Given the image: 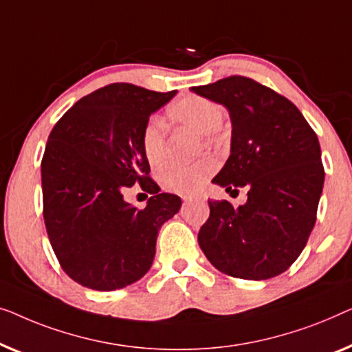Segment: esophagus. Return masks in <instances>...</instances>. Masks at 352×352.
Wrapping results in <instances>:
<instances>
[{
	"instance_id": "1",
	"label": "esophagus",
	"mask_w": 352,
	"mask_h": 352,
	"mask_svg": "<svg viewBox=\"0 0 352 352\" xmlns=\"http://www.w3.org/2000/svg\"><path fill=\"white\" fill-rule=\"evenodd\" d=\"M182 199H183V202H185V204H186V202H190V201L192 199V197H191V196H182Z\"/></svg>"
}]
</instances>
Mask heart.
<instances>
[{"mask_svg": "<svg viewBox=\"0 0 352 352\" xmlns=\"http://www.w3.org/2000/svg\"><path fill=\"white\" fill-rule=\"evenodd\" d=\"M167 115L177 124L195 129L202 133L207 146H214L220 142V124L223 122L225 113L219 103L202 96H185L178 98L167 108ZM142 150L148 162L153 166L161 164L166 157V127L160 118H151L142 132ZM217 169L215 161L210 156L190 164L169 162L162 166L157 180L167 191L190 195L199 190L207 178Z\"/></svg>", "mask_w": 352, "mask_h": 352, "instance_id": "b5f03b06", "label": "heart"}]
</instances>
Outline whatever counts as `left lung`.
Masks as SVG:
<instances>
[{
  "label": "left lung",
  "mask_w": 352,
  "mask_h": 352,
  "mask_svg": "<svg viewBox=\"0 0 352 352\" xmlns=\"http://www.w3.org/2000/svg\"><path fill=\"white\" fill-rule=\"evenodd\" d=\"M192 92L228 108L231 155L214 180L247 188V202L209 201L197 241L217 270L263 280L284 273L303 252L316 223L324 166L316 132L280 94L247 76H228Z\"/></svg>",
  "instance_id": "8db88e82"
}]
</instances>
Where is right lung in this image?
<instances>
[{
    "mask_svg": "<svg viewBox=\"0 0 352 352\" xmlns=\"http://www.w3.org/2000/svg\"><path fill=\"white\" fill-rule=\"evenodd\" d=\"M177 94L108 84L76 102L49 133L41 161L44 225L62 270L87 289L131 285L151 268L157 231L182 207L160 192L142 150L151 113ZM135 182L145 210L124 201Z\"/></svg>",
    "mask_w": 352,
    "mask_h": 352,
    "instance_id": "1",
    "label": "right lung"
}]
</instances>
